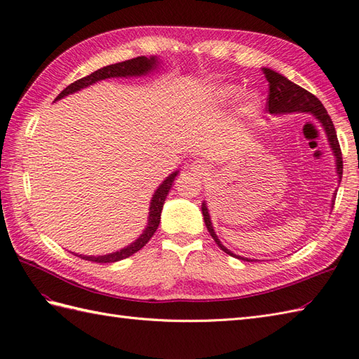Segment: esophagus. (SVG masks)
Masks as SVG:
<instances>
[{
  "instance_id": "34e87169",
  "label": "esophagus",
  "mask_w": 359,
  "mask_h": 359,
  "mask_svg": "<svg viewBox=\"0 0 359 359\" xmlns=\"http://www.w3.org/2000/svg\"><path fill=\"white\" fill-rule=\"evenodd\" d=\"M190 170H191L193 175H196V177H201V178H202V177H205V175H208L210 166L206 165V161H203V160H194V161L191 163Z\"/></svg>"
}]
</instances>
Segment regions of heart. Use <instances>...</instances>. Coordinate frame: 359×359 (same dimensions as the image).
I'll use <instances>...</instances> for the list:
<instances>
[{
	"instance_id": "b5f03b06",
	"label": "heart",
	"mask_w": 359,
	"mask_h": 359,
	"mask_svg": "<svg viewBox=\"0 0 359 359\" xmlns=\"http://www.w3.org/2000/svg\"><path fill=\"white\" fill-rule=\"evenodd\" d=\"M240 93L241 86H238L235 83L217 85L206 93V103L212 107H217V109H220V107H224L235 102ZM260 104H262V94L257 90H248L243 93L241 99L238 100V114L243 116L252 115Z\"/></svg>"
}]
</instances>
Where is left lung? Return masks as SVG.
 Instances as JSON below:
<instances>
[{
  "instance_id": "8db88e82",
  "label": "left lung",
  "mask_w": 359,
  "mask_h": 359,
  "mask_svg": "<svg viewBox=\"0 0 359 359\" xmlns=\"http://www.w3.org/2000/svg\"><path fill=\"white\" fill-rule=\"evenodd\" d=\"M264 73L266 76V79L269 82V95H268V112L271 115H289V114H310L316 121L320 124V127L323 128L325 135H327L330 148L334 154L335 158V172H337V181H341L343 177V158H341V149L339 145V139H337V133L334 124L331 121V118L325 109L323 104L320 103V100L318 97H314L311 93H309L307 90L301 88L299 85L293 83L292 81H289L286 76L277 73L273 69L264 67ZM335 198V193H334ZM332 206H334V199L331 201ZM202 215L205 220V226L208 229L210 235L212 236V240L215 241V244L219 245L224 253H227L229 256L238 257L247 260V262H253V259L248 257H243L238 256L235 253H232L229 248L224 247L222 244V241L217 236L214 226L211 222V215H210V210L208 205H206V201L202 202Z\"/></svg>"
}]
</instances>
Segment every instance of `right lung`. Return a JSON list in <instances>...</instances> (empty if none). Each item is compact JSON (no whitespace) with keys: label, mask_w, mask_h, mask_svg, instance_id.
<instances>
[{"label":"right lung","mask_w":359,"mask_h":359,"mask_svg":"<svg viewBox=\"0 0 359 359\" xmlns=\"http://www.w3.org/2000/svg\"><path fill=\"white\" fill-rule=\"evenodd\" d=\"M160 57L157 55H151V57H137L133 60H127L123 62H116V64H111V66H106L103 69H99L93 72L91 74L85 76V78L76 81L73 83H70L66 90L61 91L55 102L64 99V97H67L70 94L78 93L81 90L88 88V86L100 82V81H106V79H112V78H140V76H147L151 74L153 72H156L160 67ZM53 102V103H55ZM180 170L172 172L169 177H166V180L163 181L160 186L157 187V190L154 191L153 198H151L149 202V212H148V223L147 227L142 231L136 240L128 244L127 247L121 248V250H116V252L112 253H107V255H100V256H86V255H79V253H73L74 256H79L81 259L85 260H91V262H97V264H112V262H118V260H123L128 256L135 255L136 252H139L140 248H142L149 240L151 236H153L157 231L158 223H160V215H161V210H163V205H165V201L168 198V194L173 186V181L178 177Z\"/></svg>","instance_id":"obj_1"}]
</instances>
